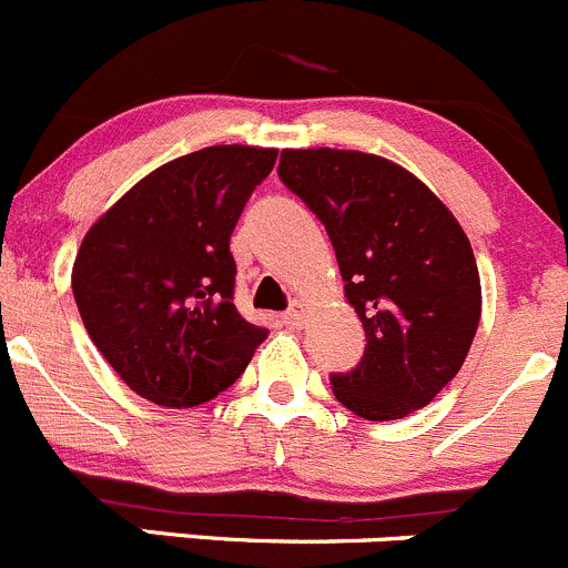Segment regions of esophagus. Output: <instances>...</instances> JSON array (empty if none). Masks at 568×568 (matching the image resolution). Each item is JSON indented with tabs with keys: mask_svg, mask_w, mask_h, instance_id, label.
<instances>
[{
	"mask_svg": "<svg viewBox=\"0 0 568 568\" xmlns=\"http://www.w3.org/2000/svg\"><path fill=\"white\" fill-rule=\"evenodd\" d=\"M282 323H284V325H290V328H301V325L306 323V312H303L301 306L286 308V312L282 314Z\"/></svg>",
	"mask_w": 568,
	"mask_h": 568,
	"instance_id": "34e87169",
	"label": "esophagus"
}]
</instances>
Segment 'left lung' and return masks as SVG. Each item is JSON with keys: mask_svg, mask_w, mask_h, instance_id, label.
I'll list each match as a JSON object with an SVG mask.
<instances>
[{"mask_svg": "<svg viewBox=\"0 0 568 568\" xmlns=\"http://www.w3.org/2000/svg\"><path fill=\"white\" fill-rule=\"evenodd\" d=\"M278 179L317 215L367 347L331 375L336 400L373 423L428 406L462 369L480 320L473 245L445 204L384 156L286 149Z\"/></svg>", "mask_w": 568, "mask_h": 568, "instance_id": "left-lung-1", "label": "left lung"}]
</instances>
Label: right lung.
<instances>
[{"label":"right lung","instance_id":"add662e5","mask_svg":"<svg viewBox=\"0 0 568 568\" xmlns=\"http://www.w3.org/2000/svg\"><path fill=\"white\" fill-rule=\"evenodd\" d=\"M276 154L210 145L179 156L134 184L82 240L71 276L82 323L145 400L171 408L212 400L267 336L234 306L229 240Z\"/></svg>","mask_w":568,"mask_h":568}]
</instances>
